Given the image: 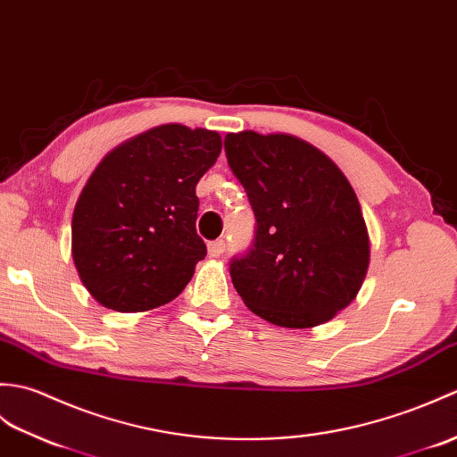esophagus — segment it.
<instances>
[{"mask_svg": "<svg viewBox=\"0 0 457 457\" xmlns=\"http://www.w3.org/2000/svg\"><path fill=\"white\" fill-rule=\"evenodd\" d=\"M225 248H227V245H225V240H222V238H219V240H212V242H209V245H207L209 256H212V258L220 256L222 252H225Z\"/></svg>", "mask_w": 457, "mask_h": 457, "instance_id": "obj_1", "label": "esophagus"}]
</instances>
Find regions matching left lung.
I'll return each mask as SVG.
<instances>
[{
    "mask_svg": "<svg viewBox=\"0 0 457 457\" xmlns=\"http://www.w3.org/2000/svg\"><path fill=\"white\" fill-rule=\"evenodd\" d=\"M225 152L256 217L230 278L246 307L286 328L330 320L356 299L370 237L350 181L319 148L291 135L228 133Z\"/></svg>",
    "mask_w": 457,
    "mask_h": 457,
    "instance_id": "8db88e82",
    "label": "left lung"
}]
</instances>
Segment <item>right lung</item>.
<instances>
[{"label":"right lung","mask_w":457,"mask_h":457,"mask_svg":"<svg viewBox=\"0 0 457 457\" xmlns=\"http://www.w3.org/2000/svg\"><path fill=\"white\" fill-rule=\"evenodd\" d=\"M215 130L171 123L99 162L72 217L79 279L101 305L140 312L176 299L207 246L195 230V186L220 154Z\"/></svg>","instance_id":"1"}]
</instances>
